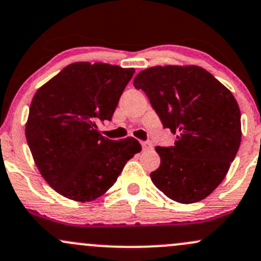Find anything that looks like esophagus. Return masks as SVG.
<instances>
[{
    "label": "esophagus",
    "mask_w": 261,
    "mask_h": 261,
    "mask_svg": "<svg viewBox=\"0 0 261 261\" xmlns=\"http://www.w3.org/2000/svg\"><path fill=\"white\" fill-rule=\"evenodd\" d=\"M141 146L145 151L152 150V144L151 142H141Z\"/></svg>",
    "instance_id": "obj_1"
}]
</instances>
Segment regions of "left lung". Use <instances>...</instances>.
I'll return each mask as SVG.
<instances>
[{
    "label": "left lung",
    "mask_w": 261,
    "mask_h": 261,
    "mask_svg": "<svg viewBox=\"0 0 261 261\" xmlns=\"http://www.w3.org/2000/svg\"><path fill=\"white\" fill-rule=\"evenodd\" d=\"M134 87L145 91L173 146H157L161 165L150 177L168 198L183 204L204 199L227 176L242 140L236 98L197 65H165L140 71Z\"/></svg>",
    "instance_id": "8db88e82"
}]
</instances>
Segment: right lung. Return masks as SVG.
Listing matches in <instances>:
<instances>
[{
	"instance_id": "obj_1",
	"label": "right lung",
	"mask_w": 261,
	"mask_h": 261,
	"mask_svg": "<svg viewBox=\"0 0 261 261\" xmlns=\"http://www.w3.org/2000/svg\"><path fill=\"white\" fill-rule=\"evenodd\" d=\"M134 73L105 63H73L34 94L25 139L43 178L65 198L96 199L141 151L134 137L109 140L96 126L111 120Z\"/></svg>"
}]
</instances>
